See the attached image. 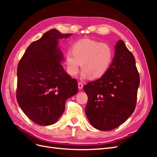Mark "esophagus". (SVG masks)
<instances>
[{
  "instance_id": "34e87169",
  "label": "esophagus",
  "mask_w": 157,
  "mask_h": 157,
  "mask_svg": "<svg viewBox=\"0 0 157 157\" xmlns=\"http://www.w3.org/2000/svg\"><path fill=\"white\" fill-rule=\"evenodd\" d=\"M78 88H79L80 90H81V89L83 88V84H82V83L78 82Z\"/></svg>"
}]
</instances>
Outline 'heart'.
Instances as JSON below:
<instances>
[{"mask_svg": "<svg viewBox=\"0 0 157 157\" xmlns=\"http://www.w3.org/2000/svg\"><path fill=\"white\" fill-rule=\"evenodd\" d=\"M113 55L112 46L108 43L90 39L80 40L73 44L71 52L65 55L67 71L71 76H75L81 64L82 78H100L110 67Z\"/></svg>", "mask_w": 157, "mask_h": 157, "instance_id": "1", "label": "heart"}]
</instances>
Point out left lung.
I'll return each mask as SVG.
<instances>
[{
    "mask_svg": "<svg viewBox=\"0 0 157 157\" xmlns=\"http://www.w3.org/2000/svg\"><path fill=\"white\" fill-rule=\"evenodd\" d=\"M107 73L84 86L88 96L85 113L90 124L99 130H111L124 123L136 108L140 76L132 53L122 40Z\"/></svg>",
    "mask_w": 157,
    "mask_h": 157,
    "instance_id": "1",
    "label": "left lung"
}]
</instances>
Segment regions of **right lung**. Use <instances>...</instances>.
Wrapping results in <instances>:
<instances>
[{
	"label": "right lung",
	"instance_id": "1",
	"mask_svg": "<svg viewBox=\"0 0 157 157\" xmlns=\"http://www.w3.org/2000/svg\"><path fill=\"white\" fill-rule=\"evenodd\" d=\"M71 35L54 29L47 31L32 42L19 62L17 101L36 124H54L64 112L66 100L78 92L77 80L61 64L63 55L59 40Z\"/></svg>",
	"mask_w": 157,
	"mask_h": 157
}]
</instances>
